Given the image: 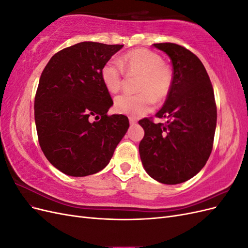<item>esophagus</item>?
Wrapping results in <instances>:
<instances>
[{
    "instance_id": "obj_1",
    "label": "esophagus",
    "mask_w": 248,
    "mask_h": 248,
    "mask_svg": "<svg viewBox=\"0 0 248 248\" xmlns=\"http://www.w3.org/2000/svg\"><path fill=\"white\" fill-rule=\"evenodd\" d=\"M129 122L131 125H136L137 124V120L133 119V118H129Z\"/></svg>"
}]
</instances>
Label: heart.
<instances>
[{
  "instance_id": "1",
  "label": "heart",
  "mask_w": 248,
  "mask_h": 248,
  "mask_svg": "<svg viewBox=\"0 0 248 248\" xmlns=\"http://www.w3.org/2000/svg\"><path fill=\"white\" fill-rule=\"evenodd\" d=\"M124 72L130 77H140L138 94L120 95L115 99L119 114L139 118L153 108L154 101L167 99L172 86V73L162 58L147 48L132 49L119 60H110L102 66L100 76L109 93H117L123 86Z\"/></svg>"
}]
</instances>
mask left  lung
Masks as SVG:
<instances>
[{
	"mask_svg": "<svg viewBox=\"0 0 248 248\" xmlns=\"http://www.w3.org/2000/svg\"><path fill=\"white\" fill-rule=\"evenodd\" d=\"M153 46L170 57L172 86L156 117L142 119L145 136L139 150L147 174L156 181L174 185L196 176L212 151L217 111L213 88L201 60L175 43Z\"/></svg>",
	"mask_w": 248,
	"mask_h": 248,
	"instance_id": "left-lung-1",
	"label": "left lung"
}]
</instances>
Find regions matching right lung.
Instances as JSON below:
<instances>
[{
	"label": "right lung",
	"mask_w": 248,
	"mask_h": 248,
	"mask_svg": "<svg viewBox=\"0 0 248 248\" xmlns=\"http://www.w3.org/2000/svg\"><path fill=\"white\" fill-rule=\"evenodd\" d=\"M122 47L80 42L57 52L42 71L34 103L37 134L43 154L65 175L103 170L129 128L126 116L108 115L112 100L100 76Z\"/></svg>",
	"instance_id": "add662e5"
}]
</instances>
